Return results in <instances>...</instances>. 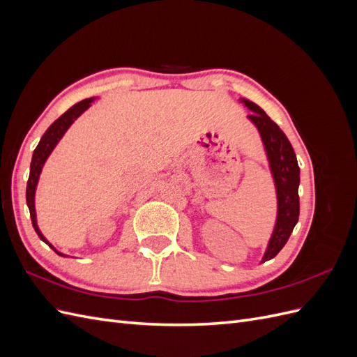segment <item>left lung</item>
I'll return each instance as SVG.
<instances>
[{
  "label": "left lung",
  "mask_w": 357,
  "mask_h": 357,
  "mask_svg": "<svg viewBox=\"0 0 357 357\" xmlns=\"http://www.w3.org/2000/svg\"><path fill=\"white\" fill-rule=\"evenodd\" d=\"M241 102L253 112L248 114V119L256 125L259 134H261L277 190V220L266 252L262 257V262H266L282 250L298 223L299 167L294 147L278 125L273 122L257 104L248 100H241Z\"/></svg>",
  "instance_id": "left-lung-1"
}]
</instances>
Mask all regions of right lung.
I'll return each instance as SVG.
<instances>
[{
	"label": "right lung",
	"mask_w": 357,
	"mask_h": 357,
	"mask_svg": "<svg viewBox=\"0 0 357 357\" xmlns=\"http://www.w3.org/2000/svg\"><path fill=\"white\" fill-rule=\"evenodd\" d=\"M92 101H93V98H86L77 104H74L70 110H67L59 119H56V121L47 128V131L43 134L40 143L36 147L34 153H32V159H31L29 178H28V185H26V204H28L29 214H31V222H32V226H34L37 235L40 236V240L45 241L49 247H52L53 252L59 256H66V255L59 253L56 248L53 247L45 238V236H43L41 231L38 229L37 219H36V205H34L36 189H37V183H38V177H40V172L43 169V165H45V162L49 158V155L52 153V150L55 149V146L59 143L62 135L67 132V129L71 126V123L75 121V119H77L84 110L89 109Z\"/></svg>",
	"instance_id": "1"
}]
</instances>
